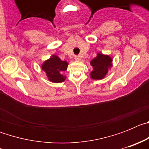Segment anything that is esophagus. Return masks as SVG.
<instances>
[{
  "label": "esophagus",
  "mask_w": 149,
  "mask_h": 149,
  "mask_svg": "<svg viewBox=\"0 0 149 149\" xmlns=\"http://www.w3.org/2000/svg\"><path fill=\"white\" fill-rule=\"evenodd\" d=\"M74 59H75V60H77V61H80V60H81V56H79V55H76V56H74Z\"/></svg>",
  "instance_id": "1"
}]
</instances>
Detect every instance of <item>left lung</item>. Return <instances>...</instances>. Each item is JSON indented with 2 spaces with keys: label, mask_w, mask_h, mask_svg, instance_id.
<instances>
[{
  "label": "left lung",
  "mask_w": 149,
  "mask_h": 149,
  "mask_svg": "<svg viewBox=\"0 0 149 149\" xmlns=\"http://www.w3.org/2000/svg\"><path fill=\"white\" fill-rule=\"evenodd\" d=\"M91 65L93 71L90 73L91 77L94 80H100L106 76L108 68L112 66V59L108 55L98 54L97 56L91 60Z\"/></svg>",
  "instance_id": "left-lung-1"
}]
</instances>
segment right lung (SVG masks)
<instances>
[{
	"label": "right lung",
	"instance_id": "add662e5",
	"mask_svg": "<svg viewBox=\"0 0 149 149\" xmlns=\"http://www.w3.org/2000/svg\"><path fill=\"white\" fill-rule=\"evenodd\" d=\"M68 65L66 61H63L57 56L53 55L49 60L44 62L42 68L46 72L50 81L60 83L64 81L65 79V77L63 75V73L67 69Z\"/></svg>",
	"mask_w": 149,
	"mask_h": 149
}]
</instances>
